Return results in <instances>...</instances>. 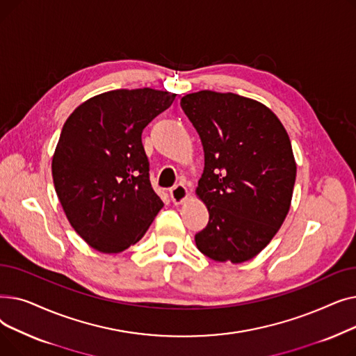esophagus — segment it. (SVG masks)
Returning a JSON list of instances; mask_svg holds the SVG:
<instances>
[{
    "mask_svg": "<svg viewBox=\"0 0 356 356\" xmlns=\"http://www.w3.org/2000/svg\"><path fill=\"white\" fill-rule=\"evenodd\" d=\"M188 196H189L188 188H186V186L181 184V183L176 184L173 189H170V199L173 200L175 204L183 203L186 199H188Z\"/></svg>",
    "mask_w": 356,
    "mask_h": 356,
    "instance_id": "esophagus-1",
    "label": "esophagus"
}]
</instances>
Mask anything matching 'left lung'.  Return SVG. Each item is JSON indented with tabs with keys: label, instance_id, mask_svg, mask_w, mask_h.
<instances>
[{
	"label": "left lung",
	"instance_id": "1",
	"mask_svg": "<svg viewBox=\"0 0 356 356\" xmlns=\"http://www.w3.org/2000/svg\"><path fill=\"white\" fill-rule=\"evenodd\" d=\"M180 105L204 153L196 195L209 222L196 247L219 263H244L270 244L290 211L297 167L287 131L268 106L231 92L199 90Z\"/></svg>",
	"mask_w": 356,
	"mask_h": 356
}]
</instances>
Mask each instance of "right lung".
Here are the masks:
<instances>
[{
	"label": "right lung",
	"mask_w": 356,
	"mask_h": 356,
	"mask_svg": "<svg viewBox=\"0 0 356 356\" xmlns=\"http://www.w3.org/2000/svg\"><path fill=\"white\" fill-rule=\"evenodd\" d=\"M175 98L152 88L108 90L66 120L51 160L53 183L72 228L93 250L115 254L134 245L163 208L141 133Z\"/></svg>",
	"instance_id": "1"
}]
</instances>
